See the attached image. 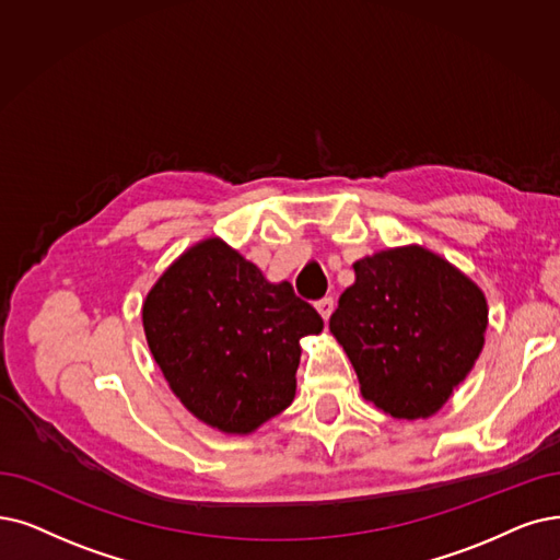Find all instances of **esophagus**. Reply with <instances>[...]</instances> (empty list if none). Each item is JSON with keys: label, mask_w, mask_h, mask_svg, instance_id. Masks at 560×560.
Masks as SVG:
<instances>
[{"label": "esophagus", "mask_w": 560, "mask_h": 560, "mask_svg": "<svg viewBox=\"0 0 560 560\" xmlns=\"http://www.w3.org/2000/svg\"><path fill=\"white\" fill-rule=\"evenodd\" d=\"M332 307H335V301H332L330 296H326V299L317 301V312H319L324 322H328V319H330V315H332Z\"/></svg>", "instance_id": "obj_1"}]
</instances>
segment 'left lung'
Wrapping results in <instances>:
<instances>
[{"mask_svg": "<svg viewBox=\"0 0 560 560\" xmlns=\"http://www.w3.org/2000/svg\"><path fill=\"white\" fill-rule=\"evenodd\" d=\"M330 332L376 409L401 420L436 413L485 345L487 301L455 266L418 245L353 264Z\"/></svg>", "mask_w": 560, "mask_h": 560, "instance_id": "1", "label": "left lung"}]
</instances>
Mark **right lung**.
Wrapping results in <instances>:
<instances>
[{
    "label": "right lung",
    "instance_id": "right-lung-1",
    "mask_svg": "<svg viewBox=\"0 0 560 560\" xmlns=\"http://www.w3.org/2000/svg\"><path fill=\"white\" fill-rule=\"evenodd\" d=\"M142 322L174 395L232 434H248L292 405L299 340L324 328L292 284H271L220 238L197 243L167 268Z\"/></svg>",
    "mask_w": 560,
    "mask_h": 560
}]
</instances>
